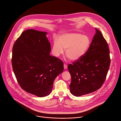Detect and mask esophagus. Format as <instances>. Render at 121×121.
Segmentation results:
<instances>
[{"mask_svg": "<svg viewBox=\"0 0 121 121\" xmlns=\"http://www.w3.org/2000/svg\"><path fill=\"white\" fill-rule=\"evenodd\" d=\"M64 69H66L67 67V65L66 64H64Z\"/></svg>", "mask_w": 121, "mask_h": 121, "instance_id": "obj_1", "label": "esophagus"}]
</instances>
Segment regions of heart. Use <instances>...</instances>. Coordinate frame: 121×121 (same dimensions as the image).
<instances>
[{"label":"heart","mask_w":121,"mask_h":121,"mask_svg":"<svg viewBox=\"0 0 121 121\" xmlns=\"http://www.w3.org/2000/svg\"><path fill=\"white\" fill-rule=\"evenodd\" d=\"M90 44L89 38L78 33H67L55 39L52 48L53 55L58 57L65 50L66 56L72 61L79 59L87 52Z\"/></svg>","instance_id":"b5f03b06"}]
</instances>
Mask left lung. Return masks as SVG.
I'll return each instance as SVG.
<instances>
[{"label": "left lung", "mask_w": 121, "mask_h": 121, "mask_svg": "<svg viewBox=\"0 0 121 121\" xmlns=\"http://www.w3.org/2000/svg\"><path fill=\"white\" fill-rule=\"evenodd\" d=\"M96 33L86 53L78 60L69 64L71 82V93L80 96L99 90L104 82L110 67L111 59L107 41L101 32Z\"/></svg>", "instance_id": "obj_1"}]
</instances>
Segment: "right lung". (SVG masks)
I'll use <instances>...</instances> for the list:
<instances>
[{"label":"right lung","instance_id":"right-lung-1","mask_svg":"<svg viewBox=\"0 0 121 121\" xmlns=\"http://www.w3.org/2000/svg\"><path fill=\"white\" fill-rule=\"evenodd\" d=\"M46 32L24 31L12 49L13 72L21 88L39 97L48 95L56 78L63 72V62L50 55V43Z\"/></svg>","mask_w":121,"mask_h":121}]
</instances>
